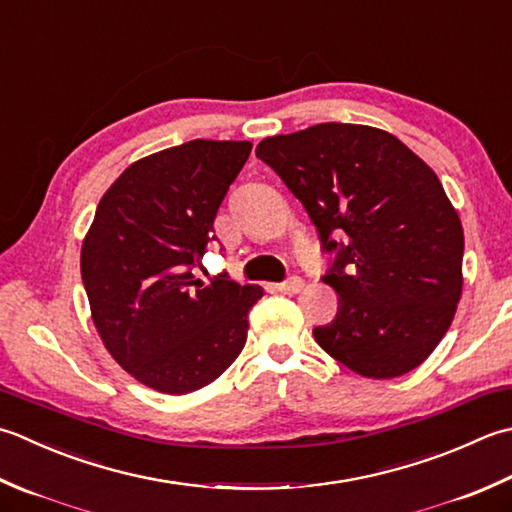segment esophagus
I'll list each match as a JSON object with an SVG mask.
<instances>
[{
  "label": "esophagus",
  "instance_id": "1",
  "mask_svg": "<svg viewBox=\"0 0 512 512\" xmlns=\"http://www.w3.org/2000/svg\"><path fill=\"white\" fill-rule=\"evenodd\" d=\"M277 288L282 290V293H286V295H295V293H299V290L304 288V279H302V277H297V275H293V277H288L286 282L277 284Z\"/></svg>",
  "mask_w": 512,
  "mask_h": 512
}]
</instances>
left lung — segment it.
Segmentation results:
<instances>
[{
	"instance_id": "left-lung-1",
	"label": "left lung",
	"mask_w": 512,
	"mask_h": 512,
	"mask_svg": "<svg viewBox=\"0 0 512 512\" xmlns=\"http://www.w3.org/2000/svg\"><path fill=\"white\" fill-rule=\"evenodd\" d=\"M257 157L282 177L333 264L337 315L313 335L353 373L393 379L442 342L462 297L464 230L433 168L395 135L317 124L266 137Z\"/></svg>"
}]
</instances>
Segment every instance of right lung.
<instances>
[{
  "instance_id": "right-lung-1",
  "label": "right lung",
  "mask_w": 512,
  "mask_h": 512,
  "mask_svg": "<svg viewBox=\"0 0 512 512\" xmlns=\"http://www.w3.org/2000/svg\"><path fill=\"white\" fill-rule=\"evenodd\" d=\"M250 142L193 139L130 164L95 210L82 282L99 337L137 382L186 395L224 373L246 344L259 286L197 280L213 222ZM205 274L208 276V273Z\"/></svg>"
}]
</instances>
